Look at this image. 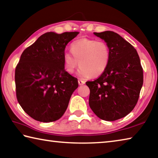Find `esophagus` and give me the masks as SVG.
<instances>
[{
	"instance_id": "34e87169",
	"label": "esophagus",
	"mask_w": 158,
	"mask_h": 158,
	"mask_svg": "<svg viewBox=\"0 0 158 158\" xmlns=\"http://www.w3.org/2000/svg\"><path fill=\"white\" fill-rule=\"evenodd\" d=\"M78 83H79V85H81L85 84V81H82V80H81V79L79 80Z\"/></svg>"
}]
</instances>
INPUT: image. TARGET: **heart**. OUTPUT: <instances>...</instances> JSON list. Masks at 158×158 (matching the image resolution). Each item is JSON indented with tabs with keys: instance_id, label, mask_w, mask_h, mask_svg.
Here are the masks:
<instances>
[{
	"instance_id": "1",
	"label": "heart",
	"mask_w": 158,
	"mask_h": 158,
	"mask_svg": "<svg viewBox=\"0 0 158 158\" xmlns=\"http://www.w3.org/2000/svg\"><path fill=\"white\" fill-rule=\"evenodd\" d=\"M70 52L73 56L68 53L63 54L65 70L68 74L74 73L79 62L78 75L84 79L102 75L110 62V49L102 40L79 39L71 44Z\"/></svg>"
}]
</instances>
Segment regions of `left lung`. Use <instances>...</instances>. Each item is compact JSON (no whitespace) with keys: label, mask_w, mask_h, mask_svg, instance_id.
I'll use <instances>...</instances> for the list:
<instances>
[{"label":"left lung","mask_w":158,"mask_h":158,"mask_svg":"<svg viewBox=\"0 0 158 158\" xmlns=\"http://www.w3.org/2000/svg\"><path fill=\"white\" fill-rule=\"evenodd\" d=\"M110 49L107 68L95 81L85 83L90 89L89 106L102 120L114 121L127 116L137 103L143 85V69L137 50L113 31L93 33Z\"/></svg>","instance_id":"left-lung-1"}]
</instances>
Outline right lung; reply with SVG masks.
Returning a JSON list of instances; mask_svg holds the SVG:
<instances>
[{
    "instance_id": "right-lung-1",
    "label": "right lung",
    "mask_w": 158,
    "mask_h": 158,
    "mask_svg": "<svg viewBox=\"0 0 158 158\" xmlns=\"http://www.w3.org/2000/svg\"><path fill=\"white\" fill-rule=\"evenodd\" d=\"M79 32H48L23 51L15 69L18 102L36 121H57L68 108L78 88L75 77L65 70L63 56L66 45Z\"/></svg>"
}]
</instances>
